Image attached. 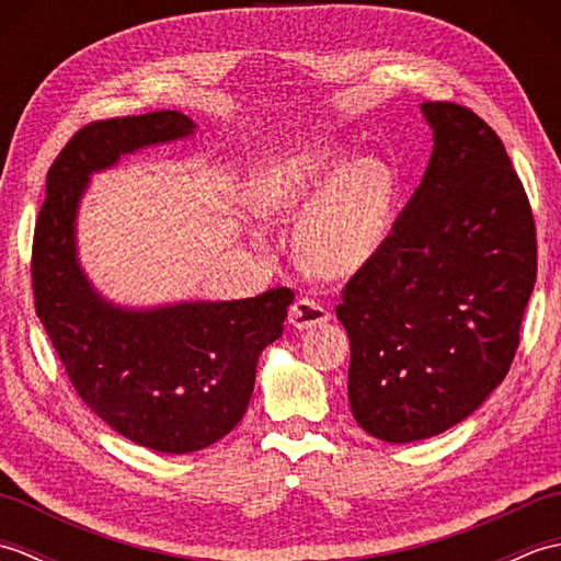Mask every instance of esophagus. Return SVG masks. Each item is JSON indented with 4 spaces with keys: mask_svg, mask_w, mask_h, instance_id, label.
Returning <instances> with one entry per match:
<instances>
[{
    "mask_svg": "<svg viewBox=\"0 0 561 561\" xmlns=\"http://www.w3.org/2000/svg\"><path fill=\"white\" fill-rule=\"evenodd\" d=\"M330 320V311L323 306L318 304L313 299H296L294 306L289 308V323L296 328V330H311V328H318V325H325Z\"/></svg>",
    "mask_w": 561,
    "mask_h": 561,
    "instance_id": "obj_1",
    "label": "esophagus"
}]
</instances>
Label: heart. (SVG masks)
<instances>
[{"label": "heart", "mask_w": 561, "mask_h": 561, "mask_svg": "<svg viewBox=\"0 0 561 561\" xmlns=\"http://www.w3.org/2000/svg\"><path fill=\"white\" fill-rule=\"evenodd\" d=\"M342 161V147L313 141L260 163L245 185V205L257 219L282 221L299 211L296 260L330 279L354 274L378 253L396 205L388 163L374 157Z\"/></svg>", "instance_id": "b5f03b06"}]
</instances>
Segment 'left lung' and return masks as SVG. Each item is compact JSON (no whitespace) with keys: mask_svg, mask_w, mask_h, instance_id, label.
Returning a JSON list of instances; mask_svg holds the SVG:
<instances>
[{"mask_svg":"<svg viewBox=\"0 0 561 561\" xmlns=\"http://www.w3.org/2000/svg\"><path fill=\"white\" fill-rule=\"evenodd\" d=\"M434 151L378 253L342 291L356 424L388 444L460 424L506 378L538 274L535 221L494 129L422 103Z\"/></svg>","mask_w":561,"mask_h":561,"instance_id":"8db88e82","label":"left lung"}]
</instances>
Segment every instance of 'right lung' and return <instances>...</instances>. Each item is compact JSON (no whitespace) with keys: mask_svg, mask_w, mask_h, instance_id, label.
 <instances>
[{"mask_svg":"<svg viewBox=\"0 0 561 561\" xmlns=\"http://www.w3.org/2000/svg\"><path fill=\"white\" fill-rule=\"evenodd\" d=\"M195 127L178 111L81 127L47 171L31 260L35 313L79 398L117 434L175 456L217 444L243 420L257 359L282 335L294 291L117 306L79 265L77 214L93 173Z\"/></svg>","mask_w":561,"mask_h":561,"instance_id":"right-lung-1","label":"right lung"}]
</instances>
